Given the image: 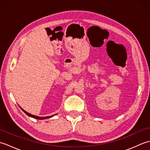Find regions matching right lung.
Returning a JSON list of instances; mask_svg holds the SVG:
<instances>
[{
  "label": "right lung",
  "instance_id": "right-lung-1",
  "mask_svg": "<svg viewBox=\"0 0 150 150\" xmlns=\"http://www.w3.org/2000/svg\"><path fill=\"white\" fill-rule=\"evenodd\" d=\"M22 111H24V112L26 113L27 115H28V116H30V117H33V118H35V119H48V118H50V117H53V115H52V116H47V117H38V116H35V115H32V114H30V113H28V112H26V111L25 110H24L23 109H22Z\"/></svg>",
  "mask_w": 150,
  "mask_h": 150
}]
</instances>
